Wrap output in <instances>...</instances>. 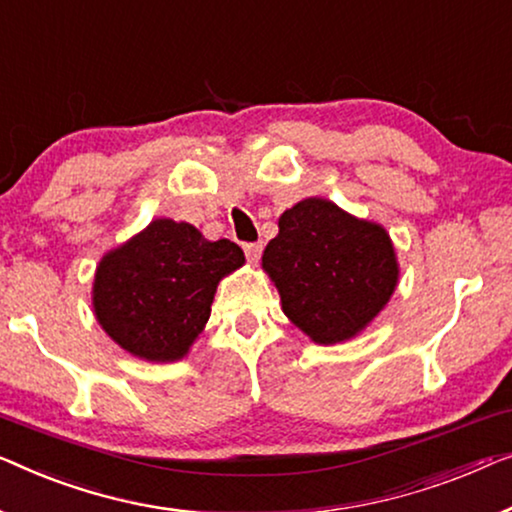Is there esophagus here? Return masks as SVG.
Returning <instances> with one entry per match:
<instances>
[{
  "instance_id": "1",
  "label": "esophagus",
  "mask_w": 512,
  "mask_h": 512,
  "mask_svg": "<svg viewBox=\"0 0 512 512\" xmlns=\"http://www.w3.org/2000/svg\"><path fill=\"white\" fill-rule=\"evenodd\" d=\"M243 253H246L250 262H257L259 255H262V243H246V246H243Z\"/></svg>"
}]
</instances>
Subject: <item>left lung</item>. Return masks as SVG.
Returning a JSON list of instances; mask_svg holds the SVG:
<instances>
[{
    "label": "left lung",
    "instance_id": "8db88e82",
    "mask_svg": "<svg viewBox=\"0 0 512 512\" xmlns=\"http://www.w3.org/2000/svg\"><path fill=\"white\" fill-rule=\"evenodd\" d=\"M278 227L262 266L287 318L315 343L348 341L383 311L399 278L383 227L318 197L285 211Z\"/></svg>",
    "mask_w": 512,
    "mask_h": 512
}]
</instances>
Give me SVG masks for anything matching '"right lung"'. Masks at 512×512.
Listing matches in <instances>:
<instances>
[{
    "label": "right lung",
    "mask_w": 512,
    "mask_h": 512,
    "mask_svg": "<svg viewBox=\"0 0 512 512\" xmlns=\"http://www.w3.org/2000/svg\"><path fill=\"white\" fill-rule=\"evenodd\" d=\"M246 262L236 243L153 220L97 266L92 306L115 343L148 362L181 359L204 329L215 287Z\"/></svg>",
    "instance_id": "add662e5"
}]
</instances>
